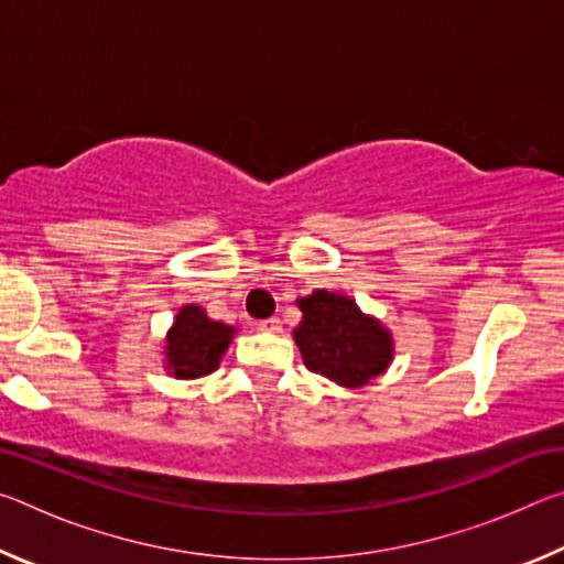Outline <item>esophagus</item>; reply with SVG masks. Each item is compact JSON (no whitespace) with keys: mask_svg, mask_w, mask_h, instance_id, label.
<instances>
[{"mask_svg":"<svg viewBox=\"0 0 564 564\" xmlns=\"http://www.w3.org/2000/svg\"><path fill=\"white\" fill-rule=\"evenodd\" d=\"M259 328L265 330V333H279L281 321L279 318H263V321H259Z\"/></svg>","mask_w":564,"mask_h":564,"instance_id":"34e87169","label":"esophagus"}]
</instances>
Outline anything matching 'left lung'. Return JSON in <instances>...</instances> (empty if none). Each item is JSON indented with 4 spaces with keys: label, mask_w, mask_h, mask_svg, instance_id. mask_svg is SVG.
Wrapping results in <instances>:
<instances>
[{
    "label": "left lung",
    "mask_w": 564,
    "mask_h": 564,
    "mask_svg": "<svg viewBox=\"0 0 564 564\" xmlns=\"http://www.w3.org/2000/svg\"><path fill=\"white\" fill-rule=\"evenodd\" d=\"M303 323L295 328L305 368L338 386L360 388L388 368L393 340L380 321L362 316L348 295L313 291L299 301Z\"/></svg>",
    "instance_id": "left-lung-1"
}]
</instances>
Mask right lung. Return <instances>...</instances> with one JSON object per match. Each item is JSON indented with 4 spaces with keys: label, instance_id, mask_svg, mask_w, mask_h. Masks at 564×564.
Segmentation results:
<instances>
[{
    "label": "right lung",
    "instance_id": "obj_1",
    "mask_svg": "<svg viewBox=\"0 0 564 564\" xmlns=\"http://www.w3.org/2000/svg\"><path fill=\"white\" fill-rule=\"evenodd\" d=\"M234 333L236 330L226 323L208 318L202 305H184L166 338L169 370L176 378L214 373Z\"/></svg>",
    "mask_w": 564,
    "mask_h": 564
}]
</instances>
